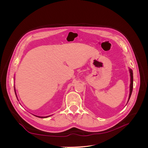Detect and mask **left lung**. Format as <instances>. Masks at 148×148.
Here are the masks:
<instances>
[{
	"instance_id": "left-lung-1",
	"label": "left lung",
	"mask_w": 148,
	"mask_h": 148,
	"mask_svg": "<svg viewBox=\"0 0 148 148\" xmlns=\"http://www.w3.org/2000/svg\"><path fill=\"white\" fill-rule=\"evenodd\" d=\"M130 95H129V98H128V101L130 99V98L131 97L132 91H133V71L132 69H130Z\"/></svg>"
}]
</instances>
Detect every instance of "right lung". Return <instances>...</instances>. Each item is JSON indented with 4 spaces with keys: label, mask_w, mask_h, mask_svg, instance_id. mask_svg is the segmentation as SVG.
<instances>
[{
    "label": "right lung",
    "mask_w": 148,
    "mask_h": 148,
    "mask_svg": "<svg viewBox=\"0 0 148 148\" xmlns=\"http://www.w3.org/2000/svg\"><path fill=\"white\" fill-rule=\"evenodd\" d=\"M15 95H16V93H15ZM36 117H38V116H36ZM48 117H49V116H47V117H39V118H47Z\"/></svg>",
    "instance_id": "obj_1"
}]
</instances>
